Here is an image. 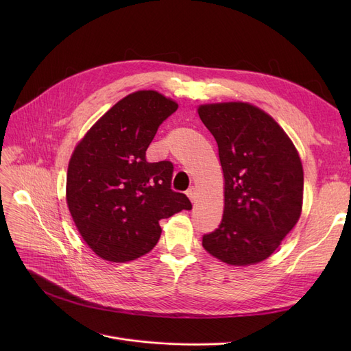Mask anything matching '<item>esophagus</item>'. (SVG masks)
Here are the masks:
<instances>
[{
  "label": "esophagus",
  "mask_w": 351,
  "mask_h": 351,
  "mask_svg": "<svg viewBox=\"0 0 351 351\" xmlns=\"http://www.w3.org/2000/svg\"><path fill=\"white\" fill-rule=\"evenodd\" d=\"M186 195H188V197L191 199V202L193 204V202L197 199V192H196V189L193 188V186H191L189 189H188V192H186Z\"/></svg>",
  "instance_id": "esophagus-1"
}]
</instances>
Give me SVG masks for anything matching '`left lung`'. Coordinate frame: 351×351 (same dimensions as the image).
Masks as SVG:
<instances>
[{
    "label": "left lung",
    "mask_w": 351,
    "mask_h": 351,
    "mask_svg": "<svg viewBox=\"0 0 351 351\" xmlns=\"http://www.w3.org/2000/svg\"><path fill=\"white\" fill-rule=\"evenodd\" d=\"M197 114L216 139L225 196L222 222L202 245L230 266L261 263L300 219V155L283 128L249 102L204 104Z\"/></svg>",
    "instance_id": "8db88e82"
}]
</instances>
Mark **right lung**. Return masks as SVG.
I'll list each match as a JSON object with an SVG mask.
<instances>
[{
	"label": "right lung",
	"mask_w": 351,
	"mask_h": 351,
	"mask_svg": "<svg viewBox=\"0 0 351 351\" xmlns=\"http://www.w3.org/2000/svg\"><path fill=\"white\" fill-rule=\"evenodd\" d=\"M178 104L158 90L132 92L94 123L73 149L66 173V205L84 242L101 259L125 263L151 252L159 220L191 210L173 192V165L146 162L159 125Z\"/></svg>",
	"instance_id": "add662e5"
}]
</instances>
